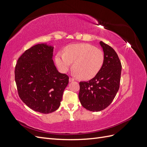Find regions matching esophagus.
<instances>
[{
    "label": "esophagus",
    "instance_id": "obj_1",
    "mask_svg": "<svg viewBox=\"0 0 147 147\" xmlns=\"http://www.w3.org/2000/svg\"><path fill=\"white\" fill-rule=\"evenodd\" d=\"M75 80V79L74 78H72V77H69V82H74Z\"/></svg>",
    "mask_w": 147,
    "mask_h": 147
}]
</instances>
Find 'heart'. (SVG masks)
<instances>
[{"instance_id": "1", "label": "heart", "mask_w": 147, "mask_h": 147, "mask_svg": "<svg viewBox=\"0 0 147 147\" xmlns=\"http://www.w3.org/2000/svg\"><path fill=\"white\" fill-rule=\"evenodd\" d=\"M55 61L61 72L64 73L67 72L74 63L75 76L90 80L94 77L102 68L104 54L100 49L90 44H75L67 47L64 53H57Z\"/></svg>"}]
</instances>
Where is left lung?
Wrapping results in <instances>:
<instances>
[{
    "mask_svg": "<svg viewBox=\"0 0 147 147\" xmlns=\"http://www.w3.org/2000/svg\"><path fill=\"white\" fill-rule=\"evenodd\" d=\"M104 62L96 76L88 82H80L79 100L84 108L99 112L112 103L119 88L121 64L118 55L107 44L100 41Z\"/></svg>",
    "mask_w": 147,
    "mask_h": 147,
    "instance_id": "8db88e82",
    "label": "left lung"
}]
</instances>
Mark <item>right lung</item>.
<instances>
[{
	"mask_svg": "<svg viewBox=\"0 0 147 147\" xmlns=\"http://www.w3.org/2000/svg\"><path fill=\"white\" fill-rule=\"evenodd\" d=\"M53 56V47L37 44L19 57L15 70L20 99L30 109L45 114L59 107L69 83L68 75L56 69Z\"/></svg>",
	"mask_w": 147,
	"mask_h": 147,
	"instance_id": "right-lung-1",
	"label": "right lung"
}]
</instances>
